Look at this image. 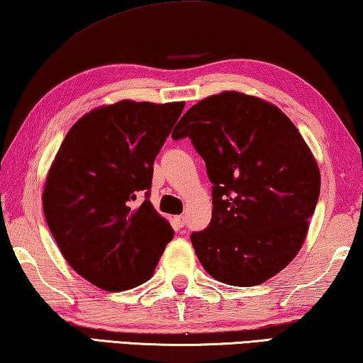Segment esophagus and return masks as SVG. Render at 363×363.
<instances>
[{
  "instance_id": "esophagus-1",
  "label": "esophagus",
  "mask_w": 363,
  "mask_h": 363,
  "mask_svg": "<svg viewBox=\"0 0 363 363\" xmlns=\"http://www.w3.org/2000/svg\"><path fill=\"white\" fill-rule=\"evenodd\" d=\"M174 223L179 226V228H182L184 226V223H186V216L184 215H177V216H174Z\"/></svg>"
}]
</instances>
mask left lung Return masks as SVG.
Instances as JSON below:
<instances>
[{"label": "left lung", "instance_id": "left-lung-1", "mask_svg": "<svg viewBox=\"0 0 363 363\" xmlns=\"http://www.w3.org/2000/svg\"><path fill=\"white\" fill-rule=\"evenodd\" d=\"M186 137L213 184L210 225L191 235L200 264L228 285L266 282L306 238L321 187L315 156L279 107L236 91L192 106L172 132Z\"/></svg>", "mask_w": 363, "mask_h": 363}]
</instances>
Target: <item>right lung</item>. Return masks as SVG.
<instances>
[{
    "label": "right lung",
    "mask_w": 363,
    "mask_h": 363,
    "mask_svg": "<svg viewBox=\"0 0 363 363\" xmlns=\"http://www.w3.org/2000/svg\"><path fill=\"white\" fill-rule=\"evenodd\" d=\"M184 106L125 99L97 107L69 128L48 169V228L69 266L102 290L147 282L174 236L151 205L150 187L156 155Z\"/></svg>",
    "instance_id": "add662e5"
}]
</instances>
